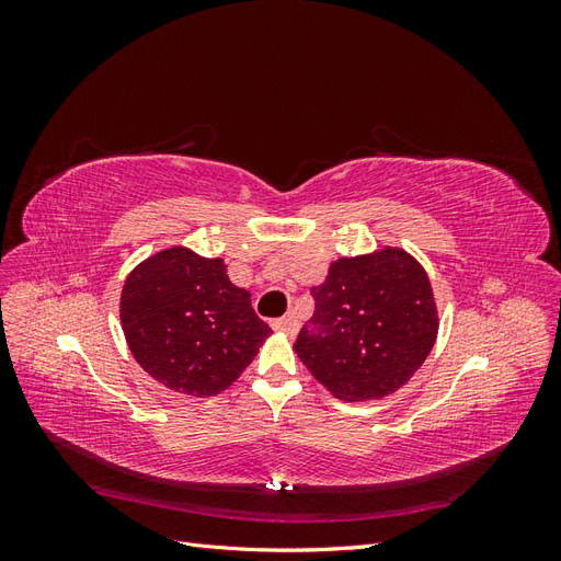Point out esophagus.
I'll return each instance as SVG.
<instances>
[{"label":"esophagus","mask_w":561,"mask_h":561,"mask_svg":"<svg viewBox=\"0 0 561 561\" xmlns=\"http://www.w3.org/2000/svg\"><path fill=\"white\" fill-rule=\"evenodd\" d=\"M271 328H274L276 332H283V334H290L295 336L299 332V320L295 316H283V318H276L271 320Z\"/></svg>","instance_id":"obj_1"}]
</instances>
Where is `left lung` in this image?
<instances>
[{"instance_id":"8db88e82","label":"left lung","mask_w":561,"mask_h":561,"mask_svg":"<svg viewBox=\"0 0 561 561\" xmlns=\"http://www.w3.org/2000/svg\"><path fill=\"white\" fill-rule=\"evenodd\" d=\"M311 295L316 311L295 351L339 400L396 393L428 358L437 336L433 287L404 250L336 260Z\"/></svg>"}]
</instances>
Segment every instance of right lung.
<instances>
[{"instance_id": "right-lung-1", "label": "right lung", "mask_w": 561, "mask_h": 561, "mask_svg": "<svg viewBox=\"0 0 561 561\" xmlns=\"http://www.w3.org/2000/svg\"><path fill=\"white\" fill-rule=\"evenodd\" d=\"M122 328L133 358L165 388L217 396L257 355L271 328L236 287L227 264L168 248L135 266L122 290Z\"/></svg>"}]
</instances>
